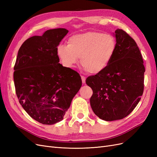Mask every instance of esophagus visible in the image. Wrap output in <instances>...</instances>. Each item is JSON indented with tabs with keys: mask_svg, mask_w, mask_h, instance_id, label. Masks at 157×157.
I'll list each match as a JSON object with an SVG mask.
<instances>
[{
	"mask_svg": "<svg viewBox=\"0 0 157 157\" xmlns=\"http://www.w3.org/2000/svg\"><path fill=\"white\" fill-rule=\"evenodd\" d=\"M81 78H82V82L83 84L86 82V77H84V76H81Z\"/></svg>",
	"mask_w": 157,
	"mask_h": 157,
	"instance_id": "1",
	"label": "esophagus"
}]
</instances>
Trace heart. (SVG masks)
Masks as SVG:
<instances>
[{"label":"heart","mask_w":157,"mask_h":157,"mask_svg":"<svg viewBox=\"0 0 157 157\" xmlns=\"http://www.w3.org/2000/svg\"><path fill=\"white\" fill-rule=\"evenodd\" d=\"M117 48L112 35L88 31L71 36L68 45H59L57 54L67 68H73L79 62L84 69L96 75L105 70L111 63Z\"/></svg>","instance_id":"b5f03b06"}]
</instances>
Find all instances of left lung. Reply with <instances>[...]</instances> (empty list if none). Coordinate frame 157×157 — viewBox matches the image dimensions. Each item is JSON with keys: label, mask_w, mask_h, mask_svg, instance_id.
<instances>
[{"label": "left lung", "mask_w": 157, "mask_h": 157, "mask_svg": "<svg viewBox=\"0 0 157 157\" xmlns=\"http://www.w3.org/2000/svg\"><path fill=\"white\" fill-rule=\"evenodd\" d=\"M117 48L108 67L86 80L93 94L90 105L99 118L120 120L134 110L144 88V61L132 38L122 29L115 31Z\"/></svg>", "instance_id": "obj_1"}]
</instances>
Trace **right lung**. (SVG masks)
Masks as SVG:
<instances>
[{
	"label": "right lung",
	"instance_id": "add662e5",
	"mask_svg": "<svg viewBox=\"0 0 157 157\" xmlns=\"http://www.w3.org/2000/svg\"><path fill=\"white\" fill-rule=\"evenodd\" d=\"M68 31L58 28L29 38L19 49L13 67L19 102L28 115L43 124L62 121L82 86L77 71L59 63L57 48Z\"/></svg>",
	"mask_w": 157,
	"mask_h": 157
}]
</instances>
